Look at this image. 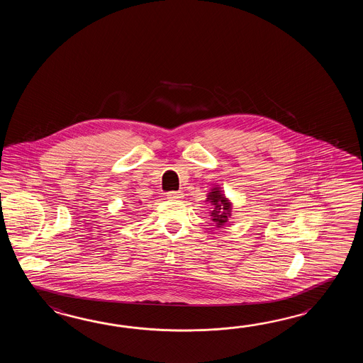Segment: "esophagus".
Masks as SVG:
<instances>
[{
    "mask_svg": "<svg viewBox=\"0 0 363 363\" xmlns=\"http://www.w3.org/2000/svg\"><path fill=\"white\" fill-rule=\"evenodd\" d=\"M183 192H169L167 193V199L172 201H179L183 199Z\"/></svg>",
    "mask_w": 363,
    "mask_h": 363,
    "instance_id": "obj_1",
    "label": "esophagus"
}]
</instances>
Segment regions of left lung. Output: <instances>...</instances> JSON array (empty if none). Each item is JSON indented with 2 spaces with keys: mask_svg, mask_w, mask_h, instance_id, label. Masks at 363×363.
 <instances>
[{
  "mask_svg": "<svg viewBox=\"0 0 363 363\" xmlns=\"http://www.w3.org/2000/svg\"><path fill=\"white\" fill-rule=\"evenodd\" d=\"M205 202H208V205L211 206L208 210V216L216 223V227H223L231 218L233 203L230 199L225 197L222 186L213 185V188L208 191Z\"/></svg>",
  "mask_w": 363,
  "mask_h": 363,
  "instance_id": "1",
  "label": "left lung"
}]
</instances>
